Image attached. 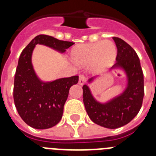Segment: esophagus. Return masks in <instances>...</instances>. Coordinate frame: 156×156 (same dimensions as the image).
Segmentation results:
<instances>
[{
    "label": "esophagus",
    "instance_id": "1",
    "mask_svg": "<svg viewBox=\"0 0 156 156\" xmlns=\"http://www.w3.org/2000/svg\"><path fill=\"white\" fill-rule=\"evenodd\" d=\"M86 82V77L84 76L83 75L80 74L79 76V84L80 85H83Z\"/></svg>",
    "mask_w": 156,
    "mask_h": 156
}]
</instances>
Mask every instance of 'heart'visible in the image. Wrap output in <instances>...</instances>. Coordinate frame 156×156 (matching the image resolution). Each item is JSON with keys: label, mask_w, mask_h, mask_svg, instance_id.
<instances>
[{"label": "heart", "mask_w": 156, "mask_h": 156, "mask_svg": "<svg viewBox=\"0 0 156 156\" xmlns=\"http://www.w3.org/2000/svg\"><path fill=\"white\" fill-rule=\"evenodd\" d=\"M116 56V46L110 41L78 44L70 52V58L74 64L80 66L89 65L90 70L94 73H101L111 68Z\"/></svg>", "instance_id": "1"}]
</instances>
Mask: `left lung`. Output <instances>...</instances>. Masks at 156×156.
Instances as JSON below:
<instances>
[{
  "label": "left lung",
  "instance_id": "1",
  "mask_svg": "<svg viewBox=\"0 0 156 156\" xmlns=\"http://www.w3.org/2000/svg\"><path fill=\"white\" fill-rule=\"evenodd\" d=\"M117 47L116 63L112 70L121 69L126 76L127 84L120 94L107 102L98 101L87 84L83 86V104L88 116L94 123L108 129H116L129 123L140 111L144 98V76L137 53L119 37H113ZM96 76L88 80L93 82Z\"/></svg>",
  "mask_w": 156,
  "mask_h": 156
}]
</instances>
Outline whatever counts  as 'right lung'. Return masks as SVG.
<instances>
[{"instance_id": "obj_1", "label": "right lung", "mask_w": 156, "mask_h": 156, "mask_svg": "<svg viewBox=\"0 0 156 156\" xmlns=\"http://www.w3.org/2000/svg\"><path fill=\"white\" fill-rule=\"evenodd\" d=\"M45 45L60 53L74 44L48 35H38L24 48L19 57L14 81L13 97L19 115L35 129H48L58 124L69 89L76 84L78 76L44 82L37 76L32 65V54L37 44Z\"/></svg>"}]
</instances>
